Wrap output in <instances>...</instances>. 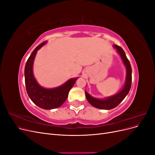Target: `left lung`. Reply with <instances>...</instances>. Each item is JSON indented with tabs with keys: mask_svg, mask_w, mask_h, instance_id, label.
<instances>
[{
	"mask_svg": "<svg viewBox=\"0 0 155 155\" xmlns=\"http://www.w3.org/2000/svg\"><path fill=\"white\" fill-rule=\"evenodd\" d=\"M113 47L116 50V51L120 55L123 63L125 67V81L122 88L118 93L109 97L102 98V99L92 96L90 94H88L85 91L86 98L87 101L89 102V104L92 105L93 107L100 109L110 110L118 106L124 100L126 96L128 94L130 89L131 83H132V69H131L130 62L127 58L125 51L119 46L114 45Z\"/></svg>",
	"mask_w": 155,
	"mask_h": 155,
	"instance_id": "obj_1",
	"label": "left lung"
}]
</instances>
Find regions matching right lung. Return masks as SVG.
Wrapping results in <instances>:
<instances>
[{
  "mask_svg": "<svg viewBox=\"0 0 155 155\" xmlns=\"http://www.w3.org/2000/svg\"><path fill=\"white\" fill-rule=\"evenodd\" d=\"M47 41L37 46L32 51L25 65V78L26 92L34 104L46 110L55 109L61 106L68 97V92L74 86L78 78L68 79L59 87L47 88L41 86L34 77L33 67L37 51L46 44Z\"/></svg>",
  "mask_w": 155,
  "mask_h": 155,
  "instance_id": "add662e5",
  "label": "right lung"
}]
</instances>
